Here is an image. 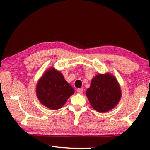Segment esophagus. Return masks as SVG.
I'll use <instances>...</instances> for the list:
<instances>
[{
  "mask_svg": "<svg viewBox=\"0 0 150 150\" xmlns=\"http://www.w3.org/2000/svg\"><path fill=\"white\" fill-rule=\"evenodd\" d=\"M77 93H79V94H81L83 93V88H77Z\"/></svg>",
  "mask_w": 150,
  "mask_h": 150,
  "instance_id": "esophagus-1",
  "label": "esophagus"
}]
</instances>
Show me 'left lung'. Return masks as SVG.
Instances as JSON below:
<instances>
[{"instance_id": "8db88e82", "label": "left lung", "mask_w": 150, "mask_h": 150, "mask_svg": "<svg viewBox=\"0 0 150 150\" xmlns=\"http://www.w3.org/2000/svg\"><path fill=\"white\" fill-rule=\"evenodd\" d=\"M121 95L117 80L110 73L96 75L86 91L91 105L99 112H106L115 108L120 99Z\"/></svg>"}]
</instances>
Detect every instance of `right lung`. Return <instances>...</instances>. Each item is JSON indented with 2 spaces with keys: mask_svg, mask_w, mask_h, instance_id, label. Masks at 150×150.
Wrapping results in <instances>:
<instances>
[{
  "mask_svg": "<svg viewBox=\"0 0 150 150\" xmlns=\"http://www.w3.org/2000/svg\"><path fill=\"white\" fill-rule=\"evenodd\" d=\"M73 93V87L54 67L44 73L36 86V95L40 102L52 110L62 108Z\"/></svg>",
  "mask_w": 150,
  "mask_h": 150,
  "instance_id": "obj_1",
  "label": "right lung"
}]
</instances>
